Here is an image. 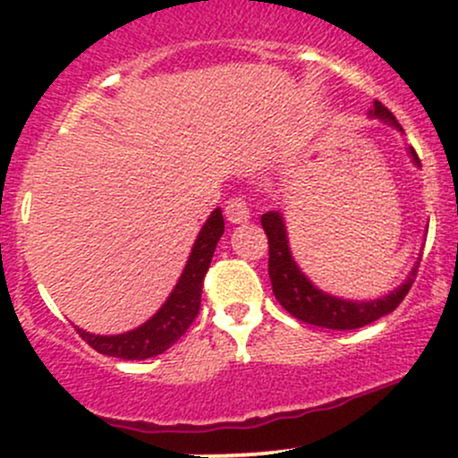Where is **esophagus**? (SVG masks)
Returning a JSON list of instances; mask_svg holds the SVG:
<instances>
[{
	"instance_id": "1",
	"label": "esophagus",
	"mask_w": 458,
	"mask_h": 458,
	"mask_svg": "<svg viewBox=\"0 0 458 458\" xmlns=\"http://www.w3.org/2000/svg\"><path fill=\"white\" fill-rule=\"evenodd\" d=\"M224 213H225V219H228L230 224H243L250 219V208H247V202L243 196L230 198L228 204H225Z\"/></svg>"
}]
</instances>
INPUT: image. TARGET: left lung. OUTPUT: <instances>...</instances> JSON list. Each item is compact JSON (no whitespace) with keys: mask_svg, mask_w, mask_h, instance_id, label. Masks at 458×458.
<instances>
[{"mask_svg":"<svg viewBox=\"0 0 458 458\" xmlns=\"http://www.w3.org/2000/svg\"><path fill=\"white\" fill-rule=\"evenodd\" d=\"M370 115L375 118L386 120L392 127L398 131L401 124L396 123L394 114L386 105L375 101V107L370 109ZM409 155L413 157L415 165H420L418 155L413 148H409ZM262 228H265L267 239H269V277L273 286V295H276L280 306L286 310L288 314L303 320V323L318 325L325 329H357L364 327L368 323H375L377 318L386 317L401 306L404 295L409 293L411 284L418 276L420 260L409 273V277L401 286L394 288L390 295L375 299V301H346V299L331 297L327 293L318 291L312 282L303 276L297 262L293 260L291 247H288L286 225H284V217L277 211H269L260 217Z\"/></svg>","mask_w":458,"mask_h":458,"instance_id":"left-lung-1","label":"left lung"}]
</instances>
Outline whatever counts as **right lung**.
<instances>
[{"instance_id": "obj_1", "label": "right lung", "mask_w": 458, "mask_h": 458, "mask_svg": "<svg viewBox=\"0 0 458 458\" xmlns=\"http://www.w3.org/2000/svg\"><path fill=\"white\" fill-rule=\"evenodd\" d=\"M224 234V217L219 208H215L211 217L199 230L191 256H189L185 271L178 277V284L163 303L159 312L144 325L127 334L118 335H94L90 331L79 329V335L86 340L98 353L120 360H148L161 355L181 338L193 323L199 312V297H202V282L211 265L215 247L219 236Z\"/></svg>"}]
</instances>
